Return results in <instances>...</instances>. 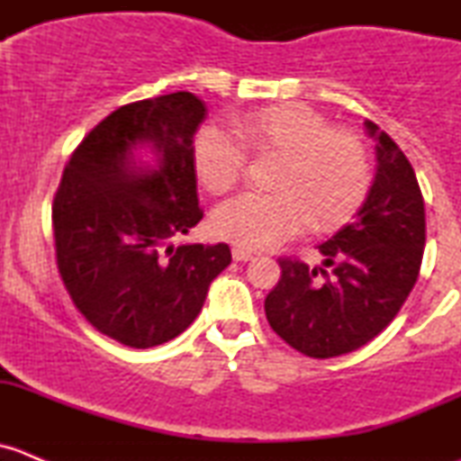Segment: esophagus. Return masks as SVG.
<instances>
[{
    "mask_svg": "<svg viewBox=\"0 0 461 461\" xmlns=\"http://www.w3.org/2000/svg\"><path fill=\"white\" fill-rule=\"evenodd\" d=\"M231 257H234V260H252L254 252H249V249L239 248V245H236V248L231 249Z\"/></svg>",
    "mask_w": 461,
    "mask_h": 461,
    "instance_id": "34e87169",
    "label": "esophagus"
}]
</instances>
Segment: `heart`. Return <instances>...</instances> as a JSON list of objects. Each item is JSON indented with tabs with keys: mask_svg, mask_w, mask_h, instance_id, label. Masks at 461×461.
<instances>
[{
	"mask_svg": "<svg viewBox=\"0 0 461 461\" xmlns=\"http://www.w3.org/2000/svg\"><path fill=\"white\" fill-rule=\"evenodd\" d=\"M245 149L278 158L272 194L245 192L221 203L212 227L221 239L260 249L290 239L308 222L328 231L343 225L366 201L373 180L364 142L330 129L305 104H276L230 120V131L203 127L192 144L194 171L207 192L234 187L245 169Z\"/></svg>",
	"mask_w": 461,
	"mask_h": 461,
	"instance_id": "b5f03b06",
	"label": "heart"
}]
</instances>
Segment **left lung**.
Here are the masks:
<instances>
[{
	"label": "left lung",
	"mask_w": 461,
	"mask_h": 461,
	"mask_svg": "<svg viewBox=\"0 0 461 461\" xmlns=\"http://www.w3.org/2000/svg\"><path fill=\"white\" fill-rule=\"evenodd\" d=\"M375 144V178L355 221L319 245L323 267L281 258V281L265 299L274 332L314 359L373 341L420 276L426 213L412 165L393 138L366 120ZM321 278H318V274Z\"/></svg>",
	"instance_id": "1"
}]
</instances>
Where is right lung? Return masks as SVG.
Returning <instances> with one entry per match:
<instances>
[{"label":"right lung","mask_w":461,"mask_h":461,"mask_svg":"<svg viewBox=\"0 0 461 461\" xmlns=\"http://www.w3.org/2000/svg\"><path fill=\"white\" fill-rule=\"evenodd\" d=\"M204 118L189 91L120 106L76 149L55 194L64 285L93 328L129 348L185 332L231 263L225 243H171L203 218L192 144Z\"/></svg>","instance_id":"add662e5"}]
</instances>
